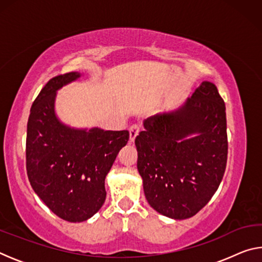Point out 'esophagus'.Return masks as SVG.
I'll use <instances>...</instances> for the list:
<instances>
[{"label":"esophagus","mask_w":262,"mask_h":262,"mask_svg":"<svg viewBox=\"0 0 262 262\" xmlns=\"http://www.w3.org/2000/svg\"><path fill=\"white\" fill-rule=\"evenodd\" d=\"M139 133H140V126L133 125L129 128V142H130V143H133V142L135 141L136 136L139 135Z\"/></svg>","instance_id":"1"}]
</instances>
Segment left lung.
<instances>
[{"mask_svg":"<svg viewBox=\"0 0 262 262\" xmlns=\"http://www.w3.org/2000/svg\"><path fill=\"white\" fill-rule=\"evenodd\" d=\"M135 139L145 199L159 214L186 220L219 188L228 157L225 105L210 82L170 112L147 119Z\"/></svg>","mask_w":262,"mask_h":262,"instance_id":"1","label":"left lung"}]
</instances>
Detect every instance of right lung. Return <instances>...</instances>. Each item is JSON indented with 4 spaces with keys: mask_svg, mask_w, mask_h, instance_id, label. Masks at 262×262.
Instances as JSON below:
<instances>
[{
    "mask_svg": "<svg viewBox=\"0 0 262 262\" xmlns=\"http://www.w3.org/2000/svg\"><path fill=\"white\" fill-rule=\"evenodd\" d=\"M83 76L78 72L52 78L30 111L26 170L34 193L60 219H91L106 199L105 178L129 133L75 128L60 120L57 91Z\"/></svg>",
    "mask_w": 262,
    "mask_h": 262,
    "instance_id": "obj_1",
    "label": "right lung"
}]
</instances>
